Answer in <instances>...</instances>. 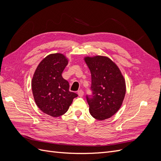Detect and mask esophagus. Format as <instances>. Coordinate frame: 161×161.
<instances>
[{
  "label": "esophagus",
  "mask_w": 161,
  "mask_h": 161,
  "mask_svg": "<svg viewBox=\"0 0 161 161\" xmlns=\"http://www.w3.org/2000/svg\"><path fill=\"white\" fill-rule=\"evenodd\" d=\"M77 93H78V95H79V97H82L84 95V92H83V91H82V90H80V91H78Z\"/></svg>",
  "instance_id": "obj_1"
}]
</instances>
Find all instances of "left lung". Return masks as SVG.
Returning a JSON list of instances; mask_svg holds the SVG:
<instances>
[{"instance_id":"1","label":"left lung","mask_w":161,"mask_h":161,"mask_svg":"<svg viewBox=\"0 0 161 161\" xmlns=\"http://www.w3.org/2000/svg\"><path fill=\"white\" fill-rule=\"evenodd\" d=\"M85 60L91 73L92 95L86 96L90 114L98 120L109 118L123 103L125 94L124 78L108 57H86Z\"/></svg>"}]
</instances>
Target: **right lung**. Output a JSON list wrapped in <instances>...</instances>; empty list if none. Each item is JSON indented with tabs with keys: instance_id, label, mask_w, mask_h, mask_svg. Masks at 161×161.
Wrapping results in <instances>:
<instances>
[{
	"instance_id": "right-lung-1",
	"label": "right lung",
	"mask_w": 161,
	"mask_h": 161,
	"mask_svg": "<svg viewBox=\"0 0 161 161\" xmlns=\"http://www.w3.org/2000/svg\"><path fill=\"white\" fill-rule=\"evenodd\" d=\"M68 60L62 53H52L43 59L35 71L31 82L34 99L43 113L59 117L69 109L78 95L69 91V83L62 73Z\"/></svg>"
}]
</instances>
